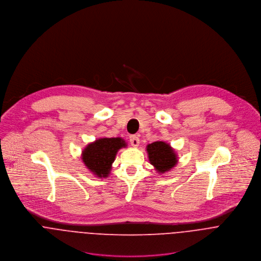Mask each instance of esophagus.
Segmentation results:
<instances>
[{
    "label": "esophagus",
    "instance_id": "34e87169",
    "mask_svg": "<svg viewBox=\"0 0 261 261\" xmlns=\"http://www.w3.org/2000/svg\"><path fill=\"white\" fill-rule=\"evenodd\" d=\"M129 142H130V145L135 148H137L140 145V139L137 136H130L129 137Z\"/></svg>",
    "mask_w": 261,
    "mask_h": 261
}]
</instances>
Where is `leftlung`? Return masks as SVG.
<instances>
[{
	"instance_id": "obj_1",
	"label": "left lung",
	"mask_w": 261,
	"mask_h": 261,
	"mask_svg": "<svg viewBox=\"0 0 261 261\" xmlns=\"http://www.w3.org/2000/svg\"><path fill=\"white\" fill-rule=\"evenodd\" d=\"M147 152L150 165L159 174H165L171 171L178 163V156L169 144L163 141H156L147 146Z\"/></svg>"
}]
</instances>
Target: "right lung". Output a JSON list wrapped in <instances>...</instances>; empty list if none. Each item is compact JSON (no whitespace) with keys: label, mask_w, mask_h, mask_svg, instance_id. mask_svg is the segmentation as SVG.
Listing matches in <instances>:
<instances>
[{"label":"right lung","mask_w":261,"mask_h":261,"mask_svg":"<svg viewBox=\"0 0 261 261\" xmlns=\"http://www.w3.org/2000/svg\"><path fill=\"white\" fill-rule=\"evenodd\" d=\"M126 146L125 141L121 138H101L84 148L81 159L93 175L98 178H107L111 174L117 151Z\"/></svg>","instance_id":"1"}]
</instances>
